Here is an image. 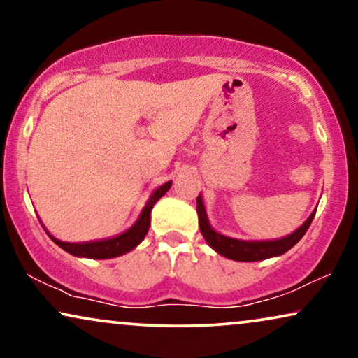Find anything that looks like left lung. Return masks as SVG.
Masks as SVG:
<instances>
[{
    "label": "left lung",
    "instance_id": "8db88e82",
    "mask_svg": "<svg viewBox=\"0 0 358 358\" xmlns=\"http://www.w3.org/2000/svg\"><path fill=\"white\" fill-rule=\"evenodd\" d=\"M197 213H199V227L202 231L203 238L207 239V243L212 246L215 251L222 256L233 259V261H241V262H254V261H264V259L282 256L283 252H287L288 249H292L300 239L305 236V233L310 228V224L315 218V213L310 215V218L296 229L295 233L288 234V236L282 239H275V241H241V239H234L223 236L215 231L210 227L207 213H205V207L202 203V197H197Z\"/></svg>",
    "mask_w": 358,
    "mask_h": 358
}]
</instances>
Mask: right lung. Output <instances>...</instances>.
<instances>
[{
  "instance_id": "right-lung-1",
  "label": "right lung",
  "mask_w": 358,
  "mask_h": 358,
  "mask_svg": "<svg viewBox=\"0 0 358 358\" xmlns=\"http://www.w3.org/2000/svg\"><path fill=\"white\" fill-rule=\"evenodd\" d=\"M171 187V182H166L158 187L151 195L148 203L145 205L143 212H141L138 222H136L134 227H131L129 231H125L124 234H119V236L110 238V239H104V241H92V243H63L60 239H55L53 236L52 241L58 244L62 249H65L66 252L73 254V256L78 257H90V259H110V257H117L122 256V254L129 252L134 249L135 246L143 241V238L146 236L150 228V213L153 205L158 202V200L163 197V195L168 192Z\"/></svg>"
}]
</instances>
